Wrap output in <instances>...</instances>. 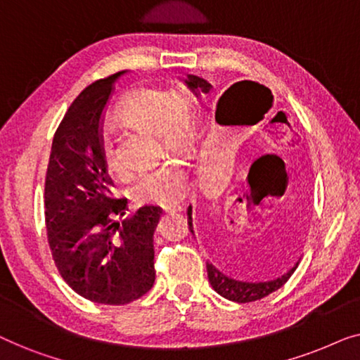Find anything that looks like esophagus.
I'll return each mask as SVG.
<instances>
[{
  "label": "esophagus",
  "mask_w": 360,
  "mask_h": 360,
  "mask_svg": "<svg viewBox=\"0 0 360 360\" xmlns=\"http://www.w3.org/2000/svg\"><path fill=\"white\" fill-rule=\"evenodd\" d=\"M164 213H176V211H181V206L180 205H175V206H165V208H162Z\"/></svg>",
  "instance_id": "esophagus-1"
}]
</instances>
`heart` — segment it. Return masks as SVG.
<instances>
[{
    "instance_id": "obj_1",
    "label": "heart",
    "mask_w": 360,
    "mask_h": 360,
    "mask_svg": "<svg viewBox=\"0 0 360 360\" xmlns=\"http://www.w3.org/2000/svg\"><path fill=\"white\" fill-rule=\"evenodd\" d=\"M121 116L137 129L155 132L162 146L174 150H188L195 134V106L186 95L157 88L136 91L124 103ZM101 159L110 174H122L124 164L116 154L115 142L108 134L100 139ZM188 174L180 162L165 160L141 170L129 184V196L137 205L172 206L184 198Z\"/></svg>"
}]
</instances>
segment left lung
I'll use <instances>...</instances> for the list:
<instances>
[{
    "label": "left lung",
    "mask_w": 360,
    "mask_h": 360,
    "mask_svg": "<svg viewBox=\"0 0 360 360\" xmlns=\"http://www.w3.org/2000/svg\"><path fill=\"white\" fill-rule=\"evenodd\" d=\"M186 85L191 88V91H195V95H198L200 91L203 93H210L211 91V85L203 78L196 77V75H188L186 78ZM223 100V98H221ZM219 106V103H218ZM188 226L190 231L193 233V226H191V206L188 208ZM298 264L295 265L293 269H290L287 274L282 275L280 278H275L272 282H262V283H248V282H239V280L229 278L226 277L216 270L211 264H206V269H208V278L211 287H213L216 292H218L221 297L231 300V302H238V303H249V302H255V300H260L267 295L277 292L280 287H283L285 283L288 282V278L292 277L295 270H297Z\"/></svg>",
    "instance_id": "8db88e82"
}]
</instances>
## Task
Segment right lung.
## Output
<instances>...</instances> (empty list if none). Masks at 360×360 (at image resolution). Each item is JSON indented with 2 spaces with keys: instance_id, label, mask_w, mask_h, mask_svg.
<instances>
[{
  "instance_id": "right-lung-1",
  "label": "right lung",
  "mask_w": 360,
  "mask_h": 360,
  "mask_svg": "<svg viewBox=\"0 0 360 360\" xmlns=\"http://www.w3.org/2000/svg\"><path fill=\"white\" fill-rule=\"evenodd\" d=\"M126 70L101 78L75 98L58 124L47 165L44 214L52 259L80 297L127 304L155 282L154 233L162 210L144 206L129 219L101 159L103 115Z\"/></svg>"
}]
</instances>
